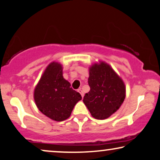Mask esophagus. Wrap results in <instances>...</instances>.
Here are the masks:
<instances>
[{"label":"esophagus","instance_id":"obj_1","mask_svg":"<svg viewBox=\"0 0 160 160\" xmlns=\"http://www.w3.org/2000/svg\"><path fill=\"white\" fill-rule=\"evenodd\" d=\"M78 92H79V93H80V94H81V96H82V98H83V97H84V93H83V91H82V89H81V88H79V89H78Z\"/></svg>","mask_w":160,"mask_h":160}]
</instances>
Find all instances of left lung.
Returning <instances> with one entry per match:
<instances>
[{
    "label": "left lung",
    "mask_w": 160,
    "mask_h": 160,
    "mask_svg": "<svg viewBox=\"0 0 160 160\" xmlns=\"http://www.w3.org/2000/svg\"><path fill=\"white\" fill-rule=\"evenodd\" d=\"M90 91L84 104L97 119L108 118L119 109L126 97V87L120 77L107 63L99 61L89 67Z\"/></svg>",
    "instance_id": "left-lung-1"
}]
</instances>
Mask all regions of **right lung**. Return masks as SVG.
<instances>
[{
    "mask_svg": "<svg viewBox=\"0 0 160 160\" xmlns=\"http://www.w3.org/2000/svg\"><path fill=\"white\" fill-rule=\"evenodd\" d=\"M34 101L38 109L52 120L67 119L80 100V93L71 88L63 77V67L58 62L50 63L34 89Z\"/></svg>",
    "mask_w": 160,
    "mask_h": 160,
    "instance_id": "obj_1",
    "label": "right lung"
}]
</instances>
